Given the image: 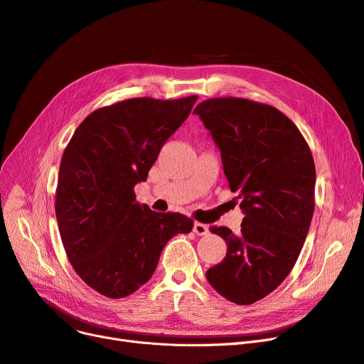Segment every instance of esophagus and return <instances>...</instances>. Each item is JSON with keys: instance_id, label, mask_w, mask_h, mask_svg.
<instances>
[{"instance_id": "1", "label": "esophagus", "mask_w": 364, "mask_h": 364, "mask_svg": "<svg viewBox=\"0 0 364 364\" xmlns=\"http://www.w3.org/2000/svg\"><path fill=\"white\" fill-rule=\"evenodd\" d=\"M193 232L196 233V235H199V236H203V235H208V226L207 225H202V223H196L193 225Z\"/></svg>"}]
</instances>
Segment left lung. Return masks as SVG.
<instances>
[{"mask_svg":"<svg viewBox=\"0 0 364 364\" xmlns=\"http://www.w3.org/2000/svg\"><path fill=\"white\" fill-rule=\"evenodd\" d=\"M193 113L211 131L245 214L240 233L210 228L228 252L207 279L230 302L251 305L287 278L304 247L315 207L314 157L297 126L272 105L211 98Z\"/></svg>","mask_w":364,"mask_h":364,"instance_id":"obj_1","label":"left lung"}]
</instances>
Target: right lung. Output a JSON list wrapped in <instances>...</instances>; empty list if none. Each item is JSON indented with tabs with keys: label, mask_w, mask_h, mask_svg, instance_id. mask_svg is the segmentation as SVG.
Returning a JSON list of instances; mask_svg holds the SVG:
<instances>
[{
	"label": "right lung",
	"mask_w": 364,
	"mask_h": 364,
	"mask_svg": "<svg viewBox=\"0 0 364 364\" xmlns=\"http://www.w3.org/2000/svg\"><path fill=\"white\" fill-rule=\"evenodd\" d=\"M196 100L143 97L95 109L62 154L55 199L60 240L75 274L102 296L136 291L172 236L193 229L192 218L139 203L134 187L147 180Z\"/></svg>",
	"instance_id": "right-lung-1"
}]
</instances>
